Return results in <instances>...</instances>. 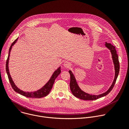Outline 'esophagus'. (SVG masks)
Instances as JSON below:
<instances>
[{"label":"esophagus","mask_w":129,"mask_h":129,"mask_svg":"<svg viewBox=\"0 0 129 129\" xmlns=\"http://www.w3.org/2000/svg\"><path fill=\"white\" fill-rule=\"evenodd\" d=\"M64 66L66 68H70V67L71 66V64L70 62H68V61H66V62H64Z\"/></svg>","instance_id":"1"}]
</instances>
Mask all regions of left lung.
Segmentation results:
<instances>
[{
	"label": "left lung",
	"mask_w": 129,
	"mask_h": 129,
	"mask_svg": "<svg viewBox=\"0 0 129 129\" xmlns=\"http://www.w3.org/2000/svg\"><path fill=\"white\" fill-rule=\"evenodd\" d=\"M105 45H106V47H107L111 51V52L112 55L113 62L114 64V67H115V78H114L112 84L111 85V86L110 87L109 89L104 93H103L102 94H100L98 95H93L91 94H89L82 91L79 88L77 83V82L76 81V79L74 75L73 74V73L71 71H69V73L70 74V89L72 94L76 97L81 99L82 100H85V101H94V100H96L99 98H101L102 97L106 96L113 89L114 85H115V83L116 82V79L117 78V77L119 74V68H120L119 62L118 60V56L117 54L115 47H114V46L110 44V43H107V42L106 43Z\"/></svg>",
	"instance_id": "left-lung-1"
}]
</instances>
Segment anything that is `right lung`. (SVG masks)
Instances as JSON below:
<instances>
[{"instance_id":"obj_1","label":"right lung","mask_w":129,"mask_h":129,"mask_svg":"<svg viewBox=\"0 0 129 129\" xmlns=\"http://www.w3.org/2000/svg\"><path fill=\"white\" fill-rule=\"evenodd\" d=\"M18 38H17L15 41H14L11 46L10 49H9V55L8 57V58L6 61V71L7 73L8 76V78L9 80V81L10 82V84L11 85V86L12 87V88L13 89V90L15 91V92H16L17 93L24 96H25L26 97H28V98H40L42 97H44L46 96L47 95H48L50 92L51 91L53 84L54 83L55 80V79L57 78V77L58 76V75L61 72V70H60V67H59L58 69H57V70H56L54 73H53V75L52 76V77H51L50 79L49 80V81L41 89H40V90L35 91V92H23L21 90H20V89H19L16 86V85L14 84L13 81L12 80V79L10 76V72L9 71V68H8V62H9V56H10V53L11 52V50L12 49V46L15 44V42H16V41L17 40Z\"/></svg>"}]
</instances>
